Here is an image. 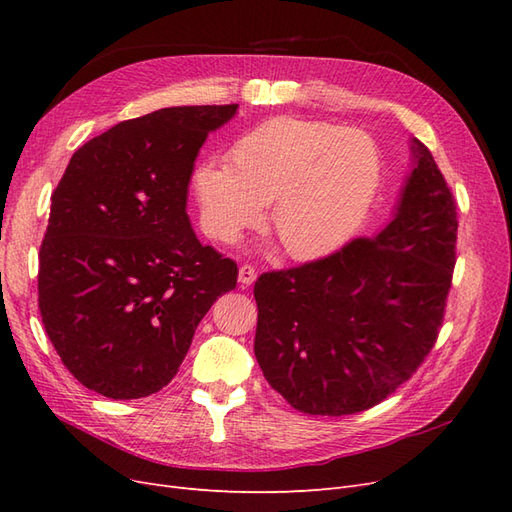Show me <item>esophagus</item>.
Listing matches in <instances>:
<instances>
[{
  "label": "esophagus",
  "instance_id": "esophagus-1",
  "mask_svg": "<svg viewBox=\"0 0 512 512\" xmlns=\"http://www.w3.org/2000/svg\"><path fill=\"white\" fill-rule=\"evenodd\" d=\"M256 269L252 267V265H241L239 267V284L241 286H250V284H254V280H256Z\"/></svg>",
  "mask_w": 512,
  "mask_h": 512
}]
</instances>
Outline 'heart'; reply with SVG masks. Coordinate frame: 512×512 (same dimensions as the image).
I'll return each instance as SVG.
<instances>
[{
  "instance_id": "heart-1",
  "label": "heart",
  "mask_w": 512,
  "mask_h": 512,
  "mask_svg": "<svg viewBox=\"0 0 512 512\" xmlns=\"http://www.w3.org/2000/svg\"><path fill=\"white\" fill-rule=\"evenodd\" d=\"M228 162L196 168L194 188L207 235L235 241L262 220L299 260L344 245L365 222L382 181V156L363 130L275 117L241 134Z\"/></svg>"
}]
</instances>
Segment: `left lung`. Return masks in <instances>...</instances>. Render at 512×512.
<instances>
[{
  "instance_id": "left-lung-1",
  "label": "left lung",
  "mask_w": 512,
  "mask_h": 512,
  "mask_svg": "<svg viewBox=\"0 0 512 512\" xmlns=\"http://www.w3.org/2000/svg\"><path fill=\"white\" fill-rule=\"evenodd\" d=\"M412 156L395 218L376 237L254 284L256 361L303 414L374 408L436 346L457 260V205L418 138Z\"/></svg>"
}]
</instances>
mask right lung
Segmentation results:
<instances>
[{
    "label": "right lung",
    "mask_w": 512,
    "mask_h": 512,
    "mask_svg": "<svg viewBox=\"0 0 512 512\" xmlns=\"http://www.w3.org/2000/svg\"><path fill=\"white\" fill-rule=\"evenodd\" d=\"M239 104L170 106L76 149L51 196L38 307L61 363L89 391L141 399L177 376L198 322L237 286L185 203L209 132Z\"/></svg>",
    "instance_id": "obj_1"
}]
</instances>
